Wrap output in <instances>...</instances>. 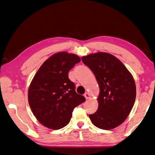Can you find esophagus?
<instances>
[{
    "label": "esophagus",
    "instance_id": "34e87169",
    "mask_svg": "<svg viewBox=\"0 0 155 155\" xmlns=\"http://www.w3.org/2000/svg\"><path fill=\"white\" fill-rule=\"evenodd\" d=\"M84 96H85L86 99H89L90 98V94L88 92H86L85 94H84Z\"/></svg>",
    "mask_w": 155,
    "mask_h": 155
}]
</instances>
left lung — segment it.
Returning <instances> with one entry per match:
<instances>
[{
	"instance_id": "8db88e82",
	"label": "left lung",
	"mask_w": 155,
	"mask_h": 155,
	"mask_svg": "<svg viewBox=\"0 0 155 155\" xmlns=\"http://www.w3.org/2000/svg\"><path fill=\"white\" fill-rule=\"evenodd\" d=\"M92 70L99 86L98 107L89 117L96 127L111 130L126 119L135 103L136 84L121 61L107 52H98L81 57Z\"/></svg>"
}]
</instances>
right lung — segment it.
Returning <instances> with one entry per match:
<instances>
[{"mask_svg":"<svg viewBox=\"0 0 155 155\" xmlns=\"http://www.w3.org/2000/svg\"><path fill=\"white\" fill-rule=\"evenodd\" d=\"M78 55L57 52L40 66L28 89V102L34 116L44 126L54 130L68 125L75 107L85 101L75 91L69 70L80 62Z\"/></svg>","mask_w":155,"mask_h":155,"instance_id":"1","label":"right lung"}]
</instances>
